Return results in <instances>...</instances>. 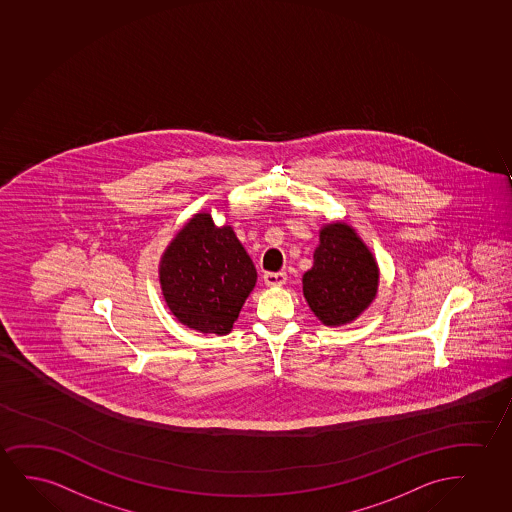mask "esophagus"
Wrapping results in <instances>:
<instances>
[{
    "mask_svg": "<svg viewBox=\"0 0 512 512\" xmlns=\"http://www.w3.org/2000/svg\"><path fill=\"white\" fill-rule=\"evenodd\" d=\"M264 283L267 286H281L286 283V273H266L264 274Z\"/></svg>",
    "mask_w": 512,
    "mask_h": 512,
    "instance_id": "34e87169",
    "label": "esophagus"
}]
</instances>
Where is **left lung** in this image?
Masks as SVG:
<instances>
[{"mask_svg": "<svg viewBox=\"0 0 512 512\" xmlns=\"http://www.w3.org/2000/svg\"><path fill=\"white\" fill-rule=\"evenodd\" d=\"M302 285L307 304L323 325H346L375 299L379 266L351 226L332 222L319 231L314 264Z\"/></svg>", "mask_w": 512, "mask_h": 512, "instance_id": "8db88e82", "label": "left lung"}]
</instances>
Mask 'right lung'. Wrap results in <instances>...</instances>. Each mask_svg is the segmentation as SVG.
Listing matches in <instances>:
<instances>
[{
  "label": "right lung",
  "mask_w": 512,
  "mask_h": 512,
  "mask_svg": "<svg viewBox=\"0 0 512 512\" xmlns=\"http://www.w3.org/2000/svg\"><path fill=\"white\" fill-rule=\"evenodd\" d=\"M161 292L182 325L227 335L257 283L250 255L233 227H217L196 213L166 246L160 262Z\"/></svg>",
  "instance_id": "obj_1"
}]
</instances>
